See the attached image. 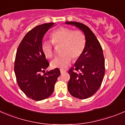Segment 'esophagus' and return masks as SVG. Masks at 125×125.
I'll return each instance as SVG.
<instances>
[{
    "label": "esophagus",
    "instance_id": "1",
    "mask_svg": "<svg viewBox=\"0 0 125 125\" xmlns=\"http://www.w3.org/2000/svg\"><path fill=\"white\" fill-rule=\"evenodd\" d=\"M66 71L64 70V69H60V72H61V74H63V73H66Z\"/></svg>",
    "mask_w": 125,
    "mask_h": 125
}]
</instances>
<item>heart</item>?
Listing matches in <instances>:
<instances>
[{"label":"heart","instance_id":"obj_1","mask_svg":"<svg viewBox=\"0 0 125 125\" xmlns=\"http://www.w3.org/2000/svg\"><path fill=\"white\" fill-rule=\"evenodd\" d=\"M51 42L44 41L42 44V50L47 58L54 56L53 44L61 45L62 54L51 62L54 68H66L73 60H76L82 56L86 45V38L81 31H74L71 28L61 27L51 33Z\"/></svg>","mask_w":125,"mask_h":125}]
</instances>
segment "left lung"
Wrapping results in <instances>:
<instances>
[{
    "mask_svg": "<svg viewBox=\"0 0 125 125\" xmlns=\"http://www.w3.org/2000/svg\"><path fill=\"white\" fill-rule=\"evenodd\" d=\"M65 23L79 28L86 38V45L82 56L75 62L74 68L68 71L70 80L67 83L68 91L72 96L85 99L96 93L104 79L105 59L102 48L87 26L76 21Z\"/></svg>",
    "mask_w": 125,
    "mask_h": 125,
    "instance_id": "8db88e82",
    "label": "left lung"
}]
</instances>
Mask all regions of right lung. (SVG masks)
<instances>
[{"mask_svg":"<svg viewBox=\"0 0 125 125\" xmlns=\"http://www.w3.org/2000/svg\"><path fill=\"white\" fill-rule=\"evenodd\" d=\"M54 23L36 26L27 33L20 43L16 53L14 71L17 83L22 92L36 101L44 100L51 95L54 84L60 75L58 68L41 73L50 64L42 50L44 34Z\"/></svg>","mask_w":125,"mask_h":125,"instance_id":"right-lung-1","label":"right lung"}]
</instances>
